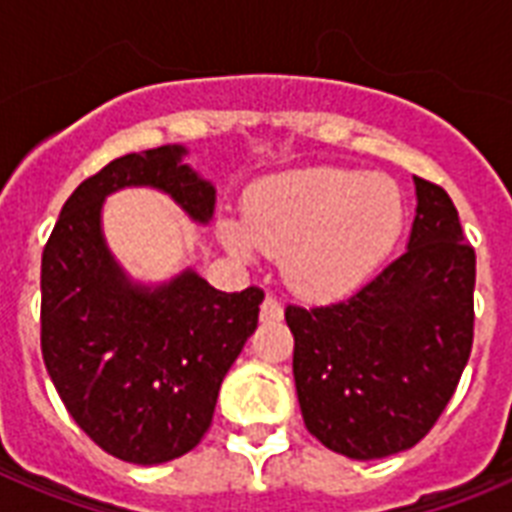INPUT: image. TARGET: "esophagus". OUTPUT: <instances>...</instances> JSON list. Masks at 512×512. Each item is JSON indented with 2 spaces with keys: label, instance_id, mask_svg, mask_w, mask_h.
<instances>
[{
  "label": "esophagus",
  "instance_id": "34e87169",
  "mask_svg": "<svg viewBox=\"0 0 512 512\" xmlns=\"http://www.w3.org/2000/svg\"><path fill=\"white\" fill-rule=\"evenodd\" d=\"M260 316H263V321H279L281 316H284V308H281V303L276 300V297H265L263 308H260Z\"/></svg>",
  "mask_w": 512,
  "mask_h": 512
}]
</instances>
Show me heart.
Here are the masks:
<instances>
[{
  "mask_svg": "<svg viewBox=\"0 0 512 512\" xmlns=\"http://www.w3.org/2000/svg\"><path fill=\"white\" fill-rule=\"evenodd\" d=\"M404 225V196L382 175L311 167L268 177L244 201V225L223 241L241 257L281 255L284 279L308 297L342 295L388 255Z\"/></svg>",
  "mask_w": 512,
  "mask_h": 512,
  "instance_id": "1",
  "label": "heart"
}]
</instances>
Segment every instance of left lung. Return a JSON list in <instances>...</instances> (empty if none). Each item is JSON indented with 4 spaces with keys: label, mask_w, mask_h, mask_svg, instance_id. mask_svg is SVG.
I'll list each match as a JSON object with an SVG mask.
<instances>
[{
    "label": "left lung",
    "mask_w": 512,
    "mask_h": 512,
    "mask_svg": "<svg viewBox=\"0 0 512 512\" xmlns=\"http://www.w3.org/2000/svg\"><path fill=\"white\" fill-rule=\"evenodd\" d=\"M404 255L345 300L287 305L305 428L350 460L412 449L436 425L473 348L476 249L441 185L414 177Z\"/></svg>",
    "instance_id": "8db88e82"
}]
</instances>
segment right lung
I'll return each mask as SVG.
<instances>
[{
    "instance_id": "1",
    "label": "right lung",
    "mask_w": 512,
    "mask_h": 512,
    "mask_svg": "<svg viewBox=\"0 0 512 512\" xmlns=\"http://www.w3.org/2000/svg\"><path fill=\"white\" fill-rule=\"evenodd\" d=\"M185 148L119 156L79 183L42 252V356L76 425L124 462L183 457L212 425L225 372L255 332L265 292H217L193 271L135 287L106 249L100 207L124 185L167 191L199 223L215 188Z\"/></svg>"
}]
</instances>
